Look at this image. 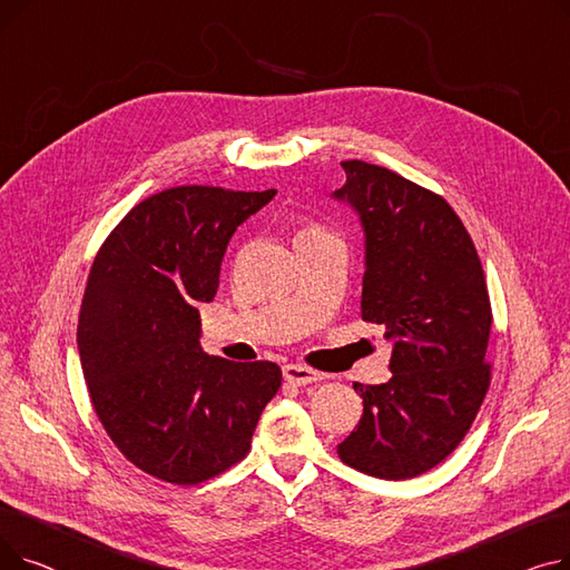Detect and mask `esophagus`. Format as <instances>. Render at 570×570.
Here are the masks:
<instances>
[{
	"mask_svg": "<svg viewBox=\"0 0 570 570\" xmlns=\"http://www.w3.org/2000/svg\"><path fill=\"white\" fill-rule=\"evenodd\" d=\"M282 372H284V379L295 385H309V383H316L323 379L318 372H314L305 365H284Z\"/></svg>",
	"mask_w": 570,
	"mask_h": 570,
	"instance_id": "1",
	"label": "esophagus"
}]
</instances>
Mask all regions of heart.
<instances>
[{"label":"heart","instance_id":"b5f03b06","mask_svg":"<svg viewBox=\"0 0 570 570\" xmlns=\"http://www.w3.org/2000/svg\"><path fill=\"white\" fill-rule=\"evenodd\" d=\"M318 233H323V230H318V228H314V226H307V228H303L301 233H297V239H303V237H312V235H318Z\"/></svg>","mask_w":570,"mask_h":570}]
</instances>
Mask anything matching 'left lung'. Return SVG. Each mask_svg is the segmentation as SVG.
<instances>
[{"mask_svg": "<svg viewBox=\"0 0 570 570\" xmlns=\"http://www.w3.org/2000/svg\"><path fill=\"white\" fill-rule=\"evenodd\" d=\"M333 194L365 235L363 318L393 346L391 381L353 383L363 417L337 445L342 462L385 481L415 478L451 455L481 409L492 309L481 258L441 196L365 161H344Z\"/></svg>", "mask_w": 570, "mask_h": 570, "instance_id": "1", "label": "left lung"}]
</instances>
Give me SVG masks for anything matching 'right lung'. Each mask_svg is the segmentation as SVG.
Returning <instances> with one entry per match:
<instances>
[{"label":"right lung","instance_id":"1","mask_svg":"<svg viewBox=\"0 0 570 570\" xmlns=\"http://www.w3.org/2000/svg\"><path fill=\"white\" fill-rule=\"evenodd\" d=\"M267 191L175 187L138 203L99 249L78 318L95 411L122 455L166 483L196 485L252 448L282 385L275 363H233L200 346L226 247Z\"/></svg>","mask_w":570,"mask_h":570}]
</instances>
